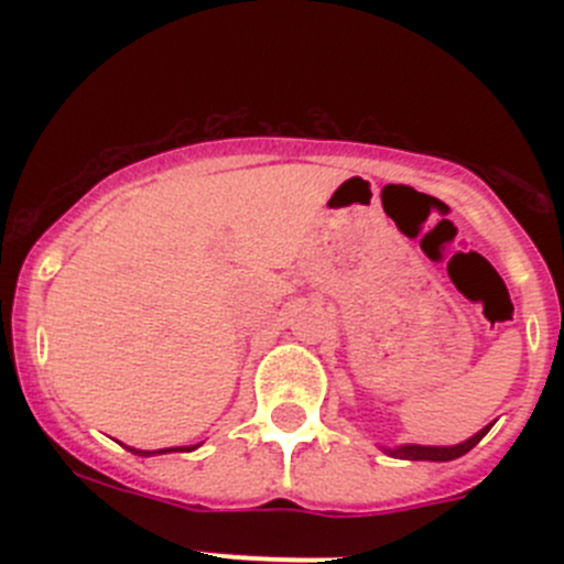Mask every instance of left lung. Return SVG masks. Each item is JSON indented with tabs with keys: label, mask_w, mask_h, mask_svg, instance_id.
Wrapping results in <instances>:
<instances>
[{
	"label": "left lung",
	"mask_w": 564,
	"mask_h": 564,
	"mask_svg": "<svg viewBox=\"0 0 564 564\" xmlns=\"http://www.w3.org/2000/svg\"><path fill=\"white\" fill-rule=\"evenodd\" d=\"M491 431V425H486L482 431H477L475 436H469L466 442H460V445H453V447H429V445H401V447H392L388 451L392 458H406V460H453V458H460L464 453H469L471 447L477 445V442L482 440V436Z\"/></svg>",
	"instance_id": "1"
}]
</instances>
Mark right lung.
I'll return each instance as SVG.
<instances>
[{
  "mask_svg": "<svg viewBox=\"0 0 564 564\" xmlns=\"http://www.w3.org/2000/svg\"><path fill=\"white\" fill-rule=\"evenodd\" d=\"M198 445L193 447H172V451H196ZM130 453H135V456H155V453H172V451H135V447H128Z\"/></svg>",
  "mask_w": 564,
  "mask_h": 564,
  "instance_id": "add662e5",
  "label": "right lung"
}]
</instances>
